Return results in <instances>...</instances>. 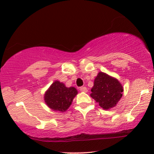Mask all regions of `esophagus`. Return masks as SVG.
<instances>
[{
    "mask_svg": "<svg viewBox=\"0 0 154 154\" xmlns=\"http://www.w3.org/2000/svg\"><path fill=\"white\" fill-rule=\"evenodd\" d=\"M79 91H80L81 92L86 93V92H88V89H87V88H85V87H80L79 88Z\"/></svg>",
    "mask_w": 154,
    "mask_h": 154,
    "instance_id": "obj_1",
    "label": "esophagus"
}]
</instances>
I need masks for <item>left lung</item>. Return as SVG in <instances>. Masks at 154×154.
<instances>
[{
	"mask_svg": "<svg viewBox=\"0 0 154 154\" xmlns=\"http://www.w3.org/2000/svg\"><path fill=\"white\" fill-rule=\"evenodd\" d=\"M91 96L103 109L116 106L122 96L123 87L117 79L100 72L95 78Z\"/></svg>",
	"mask_w": 154,
	"mask_h": 154,
	"instance_id": "left-lung-1",
	"label": "left lung"
}]
</instances>
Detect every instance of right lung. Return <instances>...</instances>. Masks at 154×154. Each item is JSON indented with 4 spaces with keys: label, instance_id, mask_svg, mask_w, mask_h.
I'll return each instance as SVG.
<instances>
[{
    "label": "right lung",
    "instance_id": "right-lung-1",
    "mask_svg": "<svg viewBox=\"0 0 154 154\" xmlns=\"http://www.w3.org/2000/svg\"><path fill=\"white\" fill-rule=\"evenodd\" d=\"M77 94L75 88H66L63 83L56 80L45 92L44 100L52 110L64 112L70 106Z\"/></svg>",
    "mask_w": 154,
    "mask_h": 154
}]
</instances>
